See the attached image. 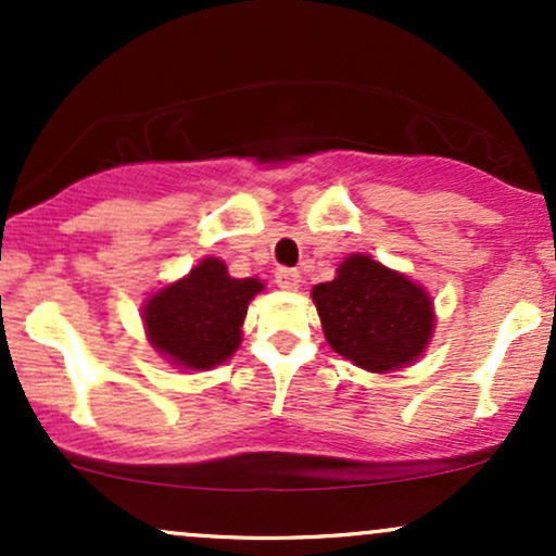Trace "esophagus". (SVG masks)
Instances as JSON below:
<instances>
[{"mask_svg": "<svg viewBox=\"0 0 556 556\" xmlns=\"http://www.w3.org/2000/svg\"><path fill=\"white\" fill-rule=\"evenodd\" d=\"M274 282L282 290H298L300 287V271L298 269H279L274 274Z\"/></svg>", "mask_w": 556, "mask_h": 556, "instance_id": "obj_1", "label": "esophagus"}]
</instances>
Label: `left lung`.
<instances>
[{
	"mask_svg": "<svg viewBox=\"0 0 556 556\" xmlns=\"http://www.w3.org/2000/svg\"><path fill=\"white\" fill-rule=\"evenodd\" d=\"M334 353L368 374H392L429 348L437 314L426 287L368 253H350L331 282L311 290Z\"/></svg>",
	"mask_w": 556,
	"mask_h": 556,
	"instance_id": "obj_1",
	"label": "left lung"
}]
</instances>
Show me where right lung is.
<instances>
[{"mask_svg":"<svg viewBox=\"0 0 556 556\" xmlns=\"http://www.w3.org/2000/svg\"><path fill=\"white\" fill-rule=\"evenodd\" d=\"M258 292H264L261 279H235L222 258H201L185 277L143 300L146 337L172 366L208 371L240 348L242 321Z\"/></svg>","mask_w":556,"mask_h":556,"instance_id":"add662e5","label":"right lung"}]
</instances>
